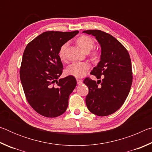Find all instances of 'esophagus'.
Masks as SVG:
<instances>
[{"label":"esophagus","mask_w":152,"mask_h":152,"mask_svg":"<svg viewBox=\"0 0 152 152\" xmlns=\"http://www.w3.org/2000/svg\"><path fill=\"white\" fill-rule=\"evenodd\" d=\"M77 84H78V85H80V84H82V80L81 79H77Z\"/></svg>","instance_id":"obj_1"}]
</instances>
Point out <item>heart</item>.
Returning a JSON list of instances; mask_svg holds the SVG:
<instances>
[{
    "instance_id": "heart-1",
    "label": "heart",
    "mask_w": 152,
    "mask_h": 152,
    "mask_svg": "<svg viewBox=\"0 0 152 152\" xmlns=\"http://www.w3.org/2000/svg\"><path fill=\"white\" fill-rule=\"evenodd\" d=\"M76 43L84 52H88L94 47L95 45L94 40L88 35L80 36L77 38ZM67 45V43L64 44L59 51V56L61 60H64L66 59ZM91 56L92 60H97L100 57V53L98 51H93L91 53ZM89 68V64L86 62H74L67 68V73L77 78H82L86 75Z\"/></svg>"
}]
</instances>
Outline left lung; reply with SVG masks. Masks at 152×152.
<instances>
[{"label": "left lung", "instance_id": "left-lung-1", "mask_svg": "<svg viewBox=\"0 0 152 152\" xmlns=\"http://www.w3.org/2000/svg\"><path fill=\"white\" fill-rule=\"evenodd\" d=\"M83 33L95 36L101 46V61L91 74L97 79L105 76L98 82L89 77L84 79L88 88L86 106L97 116H108L120 109L129 93L133 81L130 56L127 49L109 33L96 29Z\"/></svg>", "mask_w": 152, "mask_h": 152}]
</instances>
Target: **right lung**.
I'll list each match as a JSON object with an SVG mask.
<instances>
[{"label": "right lung", "instance_id": "add662e5", "mask_svg": "<svg viewBox=\"0 0 152 152\" xmlns=\"http://www.w3.org/2000/svg\"><path fill=\"white\" fill-rule=\"evenodd\" d=\"M78 32H43L25 49L20 68V81L27 102L43 117H58L68 107L76 80L68 76L58 80L64 69L59 51Z\"/></svg>", "mask_w": 152, "mask_h": 152}]
</instances>
